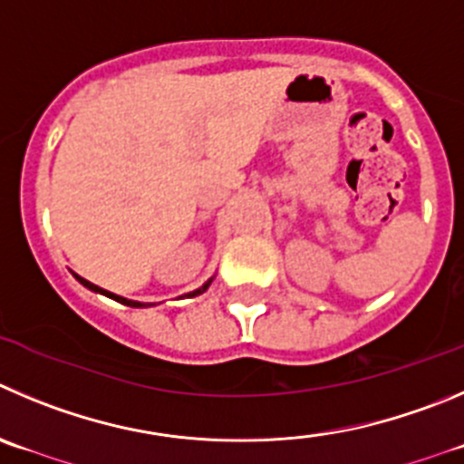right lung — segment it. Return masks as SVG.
I'll list each match as a JSON object with an SVG mask.
<instances>
[{"mask_svg": "<svg viewBox=\"0 0 464 464\" xmlns=\"http://www.w3.org/2000/svg\"><path fill=\"white\" fill-rule=\"evenodd\" d=\"M72 276H75L77 281H80L82 285H84V288H89V291H93V293H101V295H107V297H111V300H116V302H121V304H125V306H153V304H144V302H134V300H128V297H121V295H114V293H110V291H105V288H101V285H95V284H91V281H86L84 276H80V275H75V272H72ZM212 279H215V276H210V279L206 281V284L203 285H198L197 291H192V293H188V295H183V297H197V295H201V293H206L208 291V285L212 284Z\"/></svg>", "mask_w": 464, "mask_h": 464, "instance_id": "obj_1", "label": "right lung"}]
</instances>
